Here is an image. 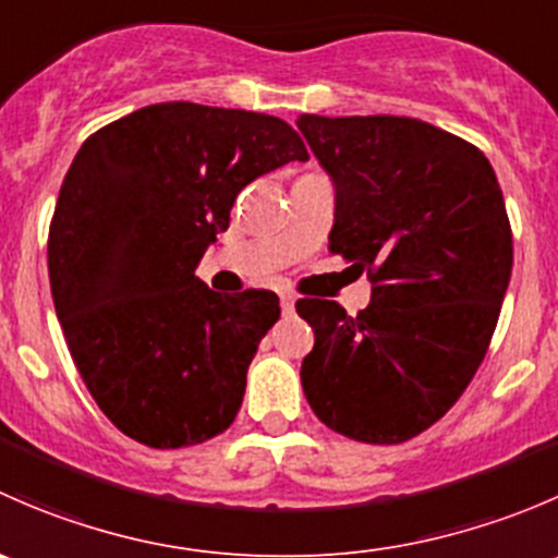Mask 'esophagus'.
Listing matches in <instances>:
<instances>
[{
    "instance_id": "34e87169",
    "label": "esophagus",
    "mask_w": 558,
    "mask_h": 558,
    "mask_svg": "<svg viewBox=\"0 0 558 558\" xmlns=\"http://www.w3.org/2000/svg\"><path fill=\"white\" fill-rule=\"evenodd\" d=\"M294 305H296L294 296H291V294H280V307H283L286 315L294 313Z\"/></svg>"
}]
</instances>
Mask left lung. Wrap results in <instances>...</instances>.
Instances as JSON below:
<instances>
[{
    "mask_svg": "<svg viewBox=\"0 0 558 558\" xmlns=\"http://www.w3.org/2000/svg\"><path fill=\"white\" fill-rule=\"evenodd\" d=\"M296 126L335 180L329 251L373 283L359 315L296 302L315 331L302 388L329 429L397 446L440 421L486 356L513 269L502 189L483 150L418 118Z\"/></svg>",
    "mask_w": 558,
    "mask_h": 558,
    "instance_id": "8db88e82",
    "label": "left lung"
}]
</instances>
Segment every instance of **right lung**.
<instances>
[{"label":"right lung","mask_w":558,"mask_h":558,"mask_svg":"<svg viewBox=\"0 0 558 558\" xmlns=\"http://www.w3.org/2000/svg\"><path fill=\"white\" fill-rule=\"evenodd\" d=\"M307 159L280 118L194 102L140 107L81 145L50 221V291L83 384L126 437L165 451L232 426L280 305L194 269L247 183Z\"/></svg>","instance_id":"obj_1"}]
</instances>
